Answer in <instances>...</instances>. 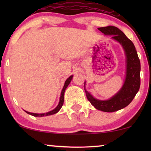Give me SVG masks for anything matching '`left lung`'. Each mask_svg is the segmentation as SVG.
I'll return each instance as SVG.
<instances>
[{
  "label": "left lung",
  "instance_id": "1",
  "mask_svg": "<svg viewBox=\"0 0 151 151\" xmlns=\"http://www.w3.org/2000/svg\"><path fill=\"white\" fill-rule=\"evenodd\" d=\"M104 35L112 36V39L122 45L126 55V78L120 90L106 100L95 98L89 92L84 90L86 98L93 106L98 110L104 112H115L127 106L137 94L140 86V61L133 43L120 29L114 26L98 28Z\"/></svg>",
  "mask_w": 151,
  "mask_h": 151
}]
</instances>
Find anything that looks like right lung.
Returning <instances> with one entry per match:
<instances>
[{
  "label": "right lung",
  "instance_id": "right-lung-1",
  "mask_svg": "<svg viewBox=\"0 0 151 151\" xmlns=\"http://www.w3.org/2000/svg\"><path fill=\"white\" fill-rule=\"evenodd\" d=\"M72 78H73V76H71L69 78H67V80H66V81H65V85H64L63 90H62V91H61L60 98V101H59L58 104V106L55 107L54 109H53L52 111H49V112L45 113H34L28 112V111H24H24H25L27 113H28V114L32 115H33V116H35V117L48 116V115H53V114H55V113H57L60 110V109L62 108V106H63V103H64V94H65V91L66 88H67L68 85H69V84H70V82H71Z\"/></svg>",
  "mask_w": 151,
  "mask_h": 151
}]
</instances>
